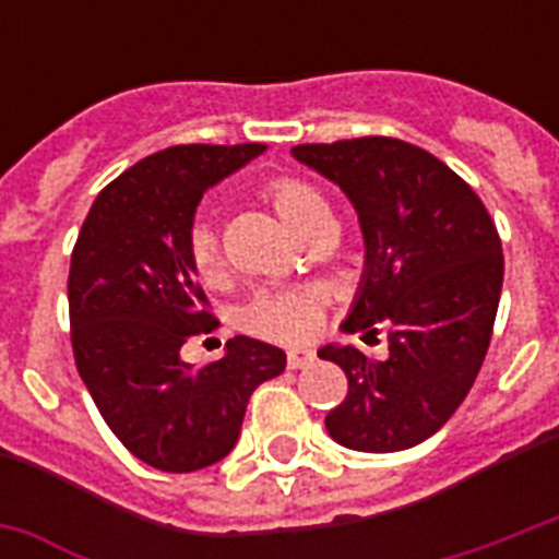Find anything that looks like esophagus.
Returning <instances> with one entry per match:
<instances>
[{
	"label": "esophagus",
	"mask_w": 559,
	"mask_h": 559,
	"mask_svg": "<svg viewBox=\"0 0 559 559\" xmlns=\"http://www.w3.org/2000/svg\"><path fill=\"white\" fill-rule=\"evenodd\" d=\"M313 359H316V354L310 348H293L287 354V366L289 368H305V366H310Z\"/></svg>",
	"instance_id": "34e87169"
}]
</instances>
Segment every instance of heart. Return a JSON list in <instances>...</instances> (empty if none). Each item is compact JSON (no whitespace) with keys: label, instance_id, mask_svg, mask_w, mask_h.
<instances>
[{"label":"heart","instance_id":"b5f03b06","mask_svg":"<svg viewBox=\"0 0 559 559\" xmlns=\"http://www.w3.org/2000/svg\"><path fill=\"white\" fill-rule=\"evenodd\" d=\"M263 200L270 202L275 217L287 226V231L301 237L322 219H331V209L322 193L310 182L298 177H272L261 188ZM188 263L197 272L202 284H219L226 275V263L219 252V240L214 228L200 223L188 235ZM324 307L328 298L319 289H293V293H275V296H258L246 307V328L266 340L301 345L310 342L324 324Z\"/></svg>","mask_w":559,"mask_h":559}]
</instances>
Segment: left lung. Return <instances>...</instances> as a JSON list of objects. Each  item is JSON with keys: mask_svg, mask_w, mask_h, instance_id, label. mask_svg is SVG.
Returning a JSON list of instances; mask_svg holds the SVG:
<instances>
[{"mask_svg": "<svg viewBox=\"0 0 559 559\" xmlns=\"http://www.w3.org/2000/svg\"><path fill=\"white\" fill-rule=\"evenodd\" d=\"M350 200L366 240V270L342 331H389V359L324 345L348 377V397L324 417L336 443L400 452L441 429L485 362L502 296V240L485 202L432 153L366 135L298 144Z\"/></svg>", "mask_w": 559, "mask_h": 559, "instance_id": "left-lung-1", "label": "left lung"}]
</instances>
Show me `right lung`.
I'll list each match as a JSON object with an SVG mask.
<instances>
[{"label": "right lung", "mask_w": 559, "mask_h": 559, "mask_svg": "<svg viewBox=\"0 0 559 559\" xmlns=\"http://www.w3.org/2000/svg\"><path fill=\"white\" fill-rule=\"evenodd\" d=\"M266 144H177L112 179L83 219L69 270L78 373L100 417L135 459L165 473L211 467L235 450L246 403L287 368V354L235 336L193 368L191 336L217 319L188 263L202 193Z\"/></svg>", "instance_id": "1"}]
</instances>
